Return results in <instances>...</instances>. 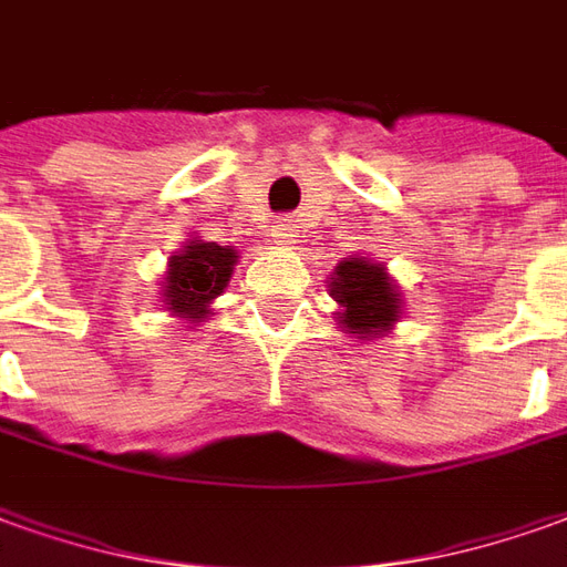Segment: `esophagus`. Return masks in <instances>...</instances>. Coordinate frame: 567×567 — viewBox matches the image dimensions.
<instances>
[{
	"instance_id": "34e87169",
	"label": "esophagus",
	"mask_w": 567,
	"mask_h": 567,
	"mask_svg": "<svg viewBox=\"0 0 567 567\" xmlns=\"http://www.w3.org/2000/svg\"><path fill=\"white\" fill-rule=\"evenodd\" d=\"M297 236H300V227H297V220H291V217H279L272 224V239L279 245H295Z\"/></svg>"
}]
</instances>
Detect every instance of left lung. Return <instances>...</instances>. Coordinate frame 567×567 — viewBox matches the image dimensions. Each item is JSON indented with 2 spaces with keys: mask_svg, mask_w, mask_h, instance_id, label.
<instances>
[{
  "mask_svg": "<svg viewBox=\"0 0 567 567\" xmlns=\"http://www.w3.org/2000/svg\"><path fill=\"white\" fill-rule=\"evenodd\" d=\"M328 291L338 300L334 322L352 338H386L402 319V291L390 270L371 257H343L331 272Z\"/></svg>",
  "mask_w": 567,
  "mask_h": 567,
  "instance_id": "left-lung-1",
  "label": "left lung"
}]
</instances>
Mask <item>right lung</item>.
I'll return each mask as SVG.
<instances>
[{
  "mask_svg": "<svg viewBox=\"0 0 567 567\" xmlns=\"http://www.w3.org/2000/svg\"><path fill=\"white\" fill-rule=\"evenodd\" d=\"M239 264V251L233 245L205 243L199 236H189L172 257L162 276L159 303L168 316L193 324L215 316L212 303L224 295Z\"/></svg>",
  "mask_w": 567,
  "mask_h": 567,
  "instance_id": "right-lung-1",
  "label": "right lung"
}]
</instances>
